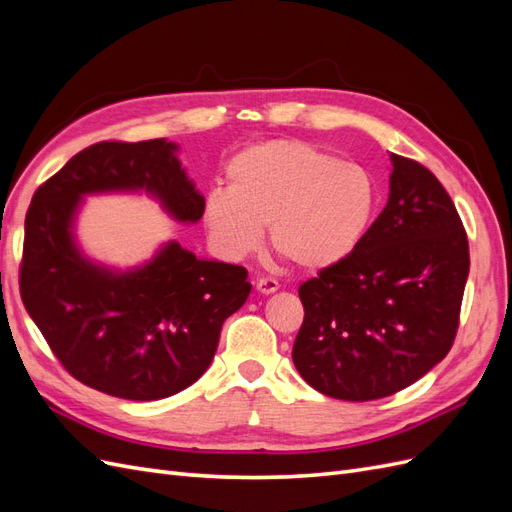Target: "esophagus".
Instances as JSON below:
<instances>
[{"label":"esophagus","mask_w":512,"mask_h":512,"mask_svg":"<svg viewBox=\"0 0 512 512\" xmlns=\"http://www.w3.org/2000/svg\"><path fill=\"white\" fill-rule=\"evenodd\" d=\"M277 288H280V284H277V280H273V277H260L256 282V290L260 294H273Z\"/></svg>","instance_id":"esophagus-1"}]
</instances>
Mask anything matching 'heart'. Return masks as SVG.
I'll return each instance as SVG.
<instances>
[{
  "mask_svg": "<svg viewBox=\"0 0 512 512\" xmlns=\"http://www.w3.org/2000/svg\"><path fill=\"white\" fill-rule=\"evenodd\" d=\"M376 183L354 162L297 138L241 149L226 190L207 194L203 222L228 256H245L269 226L273 250L301 269H327L361 245L376 211Z\"/></svg>",
  "mask_w": 512,
  "mask_h": 512,
  "instance_id": "b5f03b06",
  "label": "heart"
}]
</instances>
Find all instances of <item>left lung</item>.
<instances>
[{"instance_id": "obj_1", "label": "left lung", "mask_w": 512, "mask_h": 512, "mask_svg": "<svg viewBox=\"0 0 512 512\" xmlns=\"http://www.w3.org/2000/svg\"><path fill=\"white\" fill-rule=\"evenodd\" d=\"M389 203L342 262L299 286L292 346L301 378L346 401L389 397L451 350L470 247L451 196L429 168L391 153Z\"/></svg>"}]
</instances>
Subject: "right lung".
<instances>
[{
  "label": "right lung",
  "mask_w": 512,
  "mask_h": 512,
  "mask_svg": "<svg viewBox=\"0 0 512 512\" xmlns=\"http://www.w3.org/2000/svg\"><path fill=\"white\" fill-rule=\"evenodd\" d=\"M175 151L164 138L91 145L40 185L25 215L19 288L27 314L72 378L121 399L188 389L252 290L243 267L198 258L175 241L128 273L94 265L74 245L83 194L145 190L179 222L203 218L205 198Z\"/></svg>",
  "instance_id": "1"
}]
</instances>
